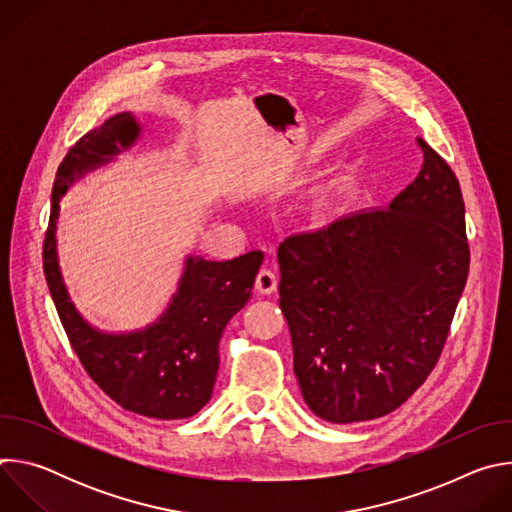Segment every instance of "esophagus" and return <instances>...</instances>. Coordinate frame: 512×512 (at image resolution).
Masks as SVG:
<instances>
[{
	"label": "esophagus",
	"instance_id": "obj_1",
	"mask_svg": "<svg viewBox=\"0 0 512 512\" xmlns=\"http://www.w3.org/2000/svg\"><path fill=\"white\" fill-rule=\"evenodd\" d=\"M255 289H257V294H261V296L273 294V291L277 289V275L271 269L261 267L257 277H255Z\"/></svg>",
	"mask_w": 512,
	"mask_h": 512
}]
</instances>
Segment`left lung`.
Wrapping results in <instances>:
<instances>
[{"label": "left lung", "mask_w": 512, "mask_h": 512, "mask_svg": "<svg viewBox=\"0 0 512 512\" xmlns=\"http://www.w3.org/2000/svg\"><path fill=\"white\" fill-rule=\"evenodd\" d=\"M423 166L389 208L364 210L279 249V308L308 407L330 423L401 407L442 356L470 269L464 200L448 162Z\"/></svg>", "instance_id": "obj_1"}]
</instances>
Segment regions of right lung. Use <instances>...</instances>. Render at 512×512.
<instances>
[{"mask_svg":"<svg viewBox=\"0 0 512 512\" xmlns=\"http://www.w3.org/2000/svg\"><path fill=\"white\" fill-rule=\"evenodd\" d=\"M137 123L119 113L85 133L62 158L54 186L42 265L58 318L87 375L119 407L154 419H184L210 399L218 373V340L251 300L263 253L231 261L190 257L178 294L158 324L135 334H103L72 306L56 261L58 200L87 170L111 160L137 137Z\"/></svg>","mask_w":512,"mask_h":512,"instance_id":"obj_1","label":"right lung"}]
</instances>
